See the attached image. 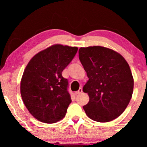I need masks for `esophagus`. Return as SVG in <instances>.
<instances>
[{
	"label": "esophagus",
	"mask_w": 147,
	"mask_h": 147,
	"mask_svg": "<svg viewBox=\"0 0 147 147\" xmlns=\"http://www.w3.org/2000/svg\"><path fill=\"white\" fill-rule=\"evenodd\" d=\"M82 92H83V89H82V88H79L78 90L76 91V92H75V95H78V94L82 93Z\"/></svg>",
	"instance_id": "esophagus-1"
}]
</instances>
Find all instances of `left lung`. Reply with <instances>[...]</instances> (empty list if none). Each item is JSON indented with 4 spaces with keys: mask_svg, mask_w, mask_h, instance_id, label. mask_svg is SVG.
<instances>
[{
    "mask_svg": "<svg viewBox=\"0 0 147 147\" xmlns=\"http://www.w3.org/2000/svg\"><path fill=\"white\" fill-rule=\"evenodd\" d=\"M79 58L89 79L83 88L90 98L83 106L87 116L99 122L113 120L132 97L134 82L129 64L119 53L102 46L81 48Z\"/></svg>",
    "mask_w": 147,
    "mask_h": 147,
    "instance_id": "left-lung-1",
    "label": "left lung"
}]
</instances>
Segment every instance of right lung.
Here are the masks:
<instances>
[{
    "label": "right lung",
    "mask_w": 147,
    "mask_h": 147,
    "mask_svg": "<svg viewBox=\"0 0 147 147\" xmlns=\"http://www.w3.org/2000/svg\"><path fill=\"white\" fill-rule=\"evenodd\" d=\"M77 50V47L52 45L36 54L25 68L21 97L29 112L40 122L52 124L65 117L72 100L68 80L62 72Z\"/></svg>",
    "instance_id": "1"
}]
</instances>
